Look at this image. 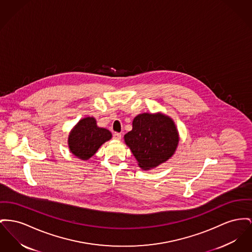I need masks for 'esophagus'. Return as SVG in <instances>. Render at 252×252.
Returning <instances> with one entry per match:
<instances>
[{"mask_svg": "<svg viewBox=\"0 0 252 252\" xmlns=\"http://www.w3.org/2000/svg\"><path fill=\"white\" fill-rule=\"evenodd\" d=\"M113 139L114 140H121L122 139V134L118 133V132H115V133L113 134Z\"/></svg>", "mask_w": 252, "mask_h": 252, "instance_id": "esophagus-1", "label": "esophagus"}]
</instances>
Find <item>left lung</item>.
Wrapping results in <instances>:
<instances>
[{
    "label": "left lung",
    "mask_w": 252,
    "mask_h": 252,
    "mask_svg": "<svg viewBox=\"0 0 252 252\" xmlns=\"http://www.w3.org/2000/svg\"><path fill=\"white\" fill-rule=\"evenodd\" d=\"M143 169L153 168L169 159L177 148L179 137L173 121L163 114L143 113L136 116L132 130L125 135Z\"/></svg>",
    "instance_id": "obj_1"
}]
</instances>
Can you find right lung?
Masks as SVG:
<instances>
[{
    "label": "right lung",
    "mask_w": 252,
    "mask_h": 252,
    "mask_svg": "<svg viewBox=\"0 0 252 252\" xmlns=\"http://www.w3.org/2000/svg\"><path fill=\"white\" fill-rule=\"evenodd\" d=\"M111 136L109 130L97 126L95 119L89 117L81 120L73 128L68 138V146L75 156L88 160Z\"/></svg>",
    "instance_id": "add662e5"
}]
</instances>
